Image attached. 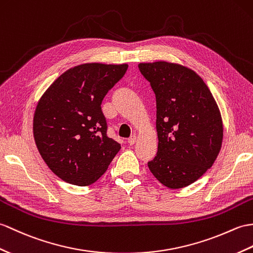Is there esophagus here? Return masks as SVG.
<instances>
[{
  "instance_id": "obj_1",
  "label": "esophagus",
  "mask_w": 253,
  "mask_h": 253,
  "mask_svg": "<svg viewBox=\"0 0 253 253\" xmlns=\"http://www.w3.org/2000/svg\"><path fill=\"white\" fill-rule=\"evenodd\" d=\"M136 141H137V137L136 136H131L130 138L127 140V142H128L129 145H133L134 143H136Z\"/></svg>"
}]
</instances>
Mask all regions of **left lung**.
Segmentation results:
<instances>
[{"instance_id": "left-lung-1", "label": "left lung", "mask_w": 253, "mask_h": 253, "mask_svg": "<svg viewBox=\"0 0 253 253\" xmlns=\"http://www.w3.org/2000/svg\"><path fill=\"white\" fill-rule=\"evenodd\" d=\"M155 93L156 156L149 169L169 189L194 183L213 165L221 150L223 124L203 79L177 63H139Z\"/></svg>"}]
</instances>
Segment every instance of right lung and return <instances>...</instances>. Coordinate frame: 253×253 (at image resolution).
I'll list each match as a JSON object with an SVG mask.
<instances>
[{
    "mask_svg": "<svg viewBox=\"0 0 253 253\" xmlns=\"http://www.w3.org/2000/svg\"><path fill=\"white\" fill-rule=\"evenodd\" d=\"M127 68L81 64L61 74L40 99L33 119L35 143L47 166L68 183L92 184L121 150L108 137L101 102Z\"/></svg>",
    "mask_w": 253,
    "mask_h": 253,
    "instance_id": "right-lung-1",
    "label": "right lung"
}]
</instances>
